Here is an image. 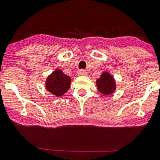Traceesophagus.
Returning a JSON list of instances; mask_svg holds the SVG:
<instances>
[{
  "label": "esophagus",
  "instance_id": "obj_1",
  "mask_svg": "<svg viewBox=\"0 0 160 160\" xmlns=\"http://www.w3.org/2000/svg\"><path fill=\"white\" fill-rule=\"evenodd\" d=\"M78 74L79 75H87V70H80L78 71Z\"/></svg>",
  "mask_w": 160,
  "mask_h": 160
}]
</instances>
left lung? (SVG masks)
I'll return each instance as SVG.
<instances>
[{"instance_id":"1","label":"left lung","mask_w":160,"mask_h":160,"mask_svg":"<svg viewBox=\"0 0 160 160\" xmlns=\"http://www.w3.org/2000/svg\"><path fill=\"white\" fill-rule=\"evenodd\" d=\"M98 89L104 94H111L114 91L115 83L114 78L108 73H103L97 80Z\"/></svg>"}]
</instances>
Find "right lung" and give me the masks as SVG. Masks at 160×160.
Here are the masks:
<instances>
[{
  "label": "right lung",
  "instance_id": "obj_1",
  "mask_svg": "<svg viewBox=\"0 0 160 160\" xmlns=\"http://www.w3.org/2000/svg\"><path fill=\"white\" fill-rule=\"evenodd\" d=\"M71 79L62 71L57 70L47 78L46 89L56 96H61L66 92L70 87Z\"/></svg>",
  "mask_w": 160,
  "mask_h": 160
}]
</instances>
